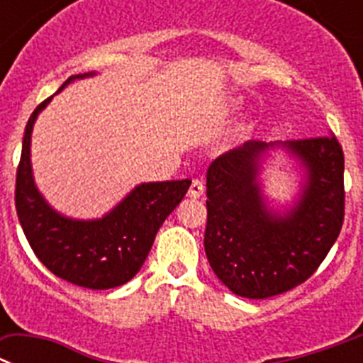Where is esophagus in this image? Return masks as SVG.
I'll return each mask as SVG.
<instances>
[{
	"mask_svg": "<svg viewBox=\"0 0 363 363\" xmlns=\"http://www.w3.org/2000/svg\"><path fill=\"white\" fill-rule=\"evenodd\" d=\"M189 197H194V199H199L201 197L202 194H204V182L201 181V179H194L191 181V186H189Z\"/></svg>",
	"mask_w": 363,
	"mask_h": 363,
	"instance_id": "obj_1",
	"label": "esophagus"
}]
</instances>
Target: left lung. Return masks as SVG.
I'll use <instances>...</instances> for the list:
<instances>
[{
	"mask_svg": "<svg viewBox=\"0 0 363 363\" xmlns=\"http://www.w3.org/2000/svg\"><path fill=\"white\" fill-rule=\"evenodd\" d=\"M299 159L304 182L286 212L269 208L258 169L267 149ZM204 250L215 275L235 295L269 298L306 282L328 257L344 224V152L335 135L247 141L215 159L206 175Z\"/></svg>",
	"mask_w": 363,
	"mask_h": 363,
	"instance_id": "1",
	"label": "left lung"
}]
</instances>
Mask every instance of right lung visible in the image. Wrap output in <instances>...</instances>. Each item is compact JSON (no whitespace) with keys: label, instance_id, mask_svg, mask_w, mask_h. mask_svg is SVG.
Listing matches in <instances>:
<instances>
[{"label":"right lung","instance_id":"obj_1","mask_svg":"<svg viewBox=\"0 0 363 363\" xmlns=\"http://www.w3.org/2000/svg\"><path fill=\"white\" fill-rule=\"evenodd\" d=\"M96 76L77 74L61 84ZM52 97L32 112L23 137L16 174V211L28 244L55 277L86 289H112L137 275L148 257L159 228L184 199L191 181L143 182L110 213L94 220L70 218L45 201L35 188L30 164L32 128Z\"/></svg>","mask_w":363,"mask_h":363}]
</instances>
